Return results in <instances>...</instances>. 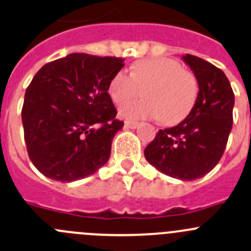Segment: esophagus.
<instances>
[{"mask_svg":"<svg viewBox=\"0 0 251 251\" xmlns=\"http://www.w3.org/2000/svg\"><path fill=\"white\" fill-rule=\"evenodd\" d=\"M137 126H138V123H135V121H125V127L136 128Z\"/></svg>","mask_w":251,"mask_h":251,"instance_id":"esophagus-1","label":"esophagus"}]
</instances>
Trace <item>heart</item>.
<instances>
[{
    "label": "heart",
    "instance_id": "b5f03b06",
    "mask_svg": "<svg viewBox=\"0 0 251 251\" xmlns=\"http://www.w3.org/2000/svg\"><path fill=\"white\" fill-rule=\"evenodd\" d=\"M145 89L146 99L131 101L120 108L126 119H162L167 125L184 120L193 110L198 98V82L182 70L177 61L167 57L138 61L132 74L121 70L109 83L108 92L114 103L123 104Z\"/></svg>",
    "mask_w": 251,
    "mask_h": 251
}]
</instances>
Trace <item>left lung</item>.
Segmentation results:
<instances>
[{
	"label": "left lung",
	"mask_w": 251,
	"mask_h": 251,
	"mask_svg": "<svg viewBox=\"0 0 251 251\" xmlns=\"http://www.w3.org/2000/svg\"><path fill=\"white\" fill-rule=\"evenodd\" d=\"M181 58L198 81L196 103L181 123L158 131L145 157L163 174L190 181L211 172L223 155L233 126L234 93L215 65L189 53Z\"/></svg>",
	"instance_id": "left-lung-1"
}]
</instances>
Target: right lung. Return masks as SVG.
I'll return each instance as SVG.
<instances>
[{"instance_id": "right-lung-1", "label": "right lung", "mask_w": 251, "mask_h": 251, "mask_svg": "<svg viewBox=\"0 0 251 251\" xmlns=\"http://www.w3.org/2000/svg\"><path fill=\"white\" fill-rule=\"evenodd\" d=\"M124 58L70 53L44 65L26 88L22 109L30 160L45 176L71 182L109 160L123 121L108 93Z\"/></svg>"}]
</instances>
